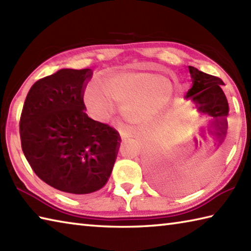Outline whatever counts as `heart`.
<instances>
[{
  "label": "heart",
  "mask_w": 251,
  "mask_h": 251,
  "mask_svg": "<svg viewBox=\"0 0 251 251\" xmlns=\"http://www.w3.org/2000/svg\"><path fill=\"white\" fill-rule=\"evenodd\" d=\"M103 88L92 86L88 91L93 109L107 116L115 110V100L126 102L127 115L138 122H148L163 114L174 96L169 80L148 73L115 74L106 78Z\"/></svg>",
  "instance_id": "1"
}]
</instances>
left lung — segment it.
Listing matches in <instances>:
<instances>
[{
    "label": "left lung",
    "mask_w": 251,
    "mask_h": 251,
    "mask_svg": "<svg viewBox=\"0 0 251 251\" xmlns=\"http://www.w3.org/2000/svg\"><path fill=\"white\" fill-rule=\"evenodd\" d=\"M188 68L193 78V87L186 93L185 98L186 99L189 98L194 101L198 112L213 117L212 128L209 131L210 134L217 136L221 144L226 135L227 129L226 116L228 115V103L222 90L225 83L221 78L200 72L193 66H188ZM161 185L163 188H169L168 184L163 181Z\"/></svg>",
    "instance_id": "1"
}]
</instances>
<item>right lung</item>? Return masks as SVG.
<instances>
[{"instance_id": "obj_1", "label": "right lung", "mask_w": 251, "mask_h": 251, "mask_svg": "<svg viewBox=\"0 0 251 251\" xmlns=\"http://www.w3.org/2000/svg\"><path fill=\"white\" fill-rule=\"evenodd\" d=\"M90 68L60 70L32 85L25 100L19 132L22 149L34 173L64 193L101 189L114 166L121 136L88 117L83 92Z\"/></svg>"}]
</instances>
